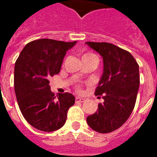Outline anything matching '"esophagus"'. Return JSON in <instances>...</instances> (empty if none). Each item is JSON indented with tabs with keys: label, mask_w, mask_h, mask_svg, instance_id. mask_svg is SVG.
<instances>
[{
	"label": "esophagus",
	"mask_w": 157,
	"mask_h": 157,
	"mask_svg": "<svg viewBox=\"0 0 157 157\" xmlns=\"http://www.w3.org/2000/svg\"><path fill=\"white\" fill-rule=\"evenodd\" d=\"M75 102H84L85 99L82 98H75Z\"/></svg>",
	"instance_id": "obj_1"
}]
</instances>
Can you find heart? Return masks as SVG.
Listing matches in <instances>:
<instances>
[{"label": "heart", "instance_id": "1", "mask_svg": "<svg viewBox=\"0 0 157 157\" xmlns=\"http://www.w3.org/2000/svg\"><path fill=\"white\" fill-rule=\"evenodd\" d=\"M93 55V54H92V53H86V54H84V55H83L82 58H83V57H86V56H89V55ZM77 90H78V91H81V88H80V87H78V88H77Z\"/></svg>", "mask_w": 157, "mask_h": 157}]
</instances>
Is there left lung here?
<instances>
[{
	"label": "left lung",
	"mask_w": 157,
	"mask_h": 157,
	"mask_svg": "<svg viewBox=\"0 0 157 157\" xmlns=\"http://www.w3.org/2000/svg\"><path fill=\"white\" fill-rule=\"evenodd\" d=\"M103 59V74L95 95L102 96L98 112L89 115L91 128L102 134L120 128L135 108L139 86V65L129 52L109 43L86 42ZM100 98V97H99Z\"/></svg>",
	"instance_id": "left-lung-1"
}]
</instances>
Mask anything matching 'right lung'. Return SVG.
I'll list each match as a JSON object with an SVG mask.
<instances>
[{
	"label": "right lung",
	"mask_w": 157,
	"mask_h": 157,
	"mask_svg": "<svg viewBox=\"0 0 157 157\" xmlns=\"http://www.w3.org/2000/svg\"><path fill=\"white\" fill-rule=\"evenodd\" d=\"M76 41L41 39L29 43L15 63L14 89L19 109L29 124L39 130L52 132L65 124L75 97L51 92L49 78L58 74L66 51Z\"/></svg>",
	"instance_id": "add662e5"
}]
</instances>
